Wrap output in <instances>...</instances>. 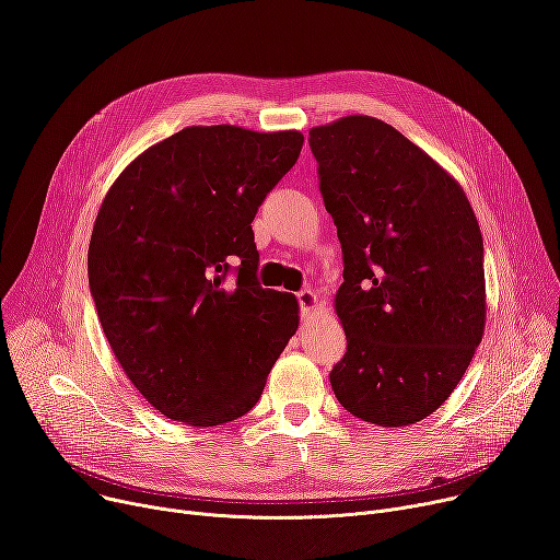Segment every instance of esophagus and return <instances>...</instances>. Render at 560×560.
Here are the masks:
<instances>
[{
    "mask_svg": "<svg viewBox=\"0 0 560 560\" xmlns=\"http://www.w3.org/2000/svg\"><path fill=\"white\" fill-rule=\"evenodd\" d=\"M298 302H300V311H302L304 319H308L315 313V308H317V295H315L313 290H308V288L298 292Z\"/></svg>",
    "mask_w": 560,
    "mask_h": 560,
    "instance_id": "obj_1",
    "label": "esophagus"
}]
</instances>
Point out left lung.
Listing matches in <instances>:
<instances>
[{
	"instance_id": "left-lung-1",
	"label": "left lung",
	"mask_w": 560,
	"mask_h": 560,
	"mask_svg": "<svg viewBox=\"0 0 560 560\" xmlns=\"http://www.w3.org/2000/svg\"><path fill=\"white\" fill-rule=\"evenodd\" d=\"M308 136L345 262L347 351L331 388L365 422L416 424L447 401L483 338L477 215L454 176L384 120L347 115Z\"/></svg>"
}]
</instances>
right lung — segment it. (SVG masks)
Returning a JSON list of instances; mask_svg holds the SVG:
<instances>
[{"label":"right lung","instance_id":"obj_1","mask_svg":"<svg viewBox=\"0 0 560 560\" xmlns=\"http://www.w3.org/2000/svg\"><path fill=\"white\" fill-rule=\"evenodd\" d=\"M302 144L300 131L186 127L133 159L102 201L91 295L117 363L170 420L243 418L300 327L298 300L256 279L252 222Z\"/></svg>","mask_w":560,"mask_h":560}]
</instances>
